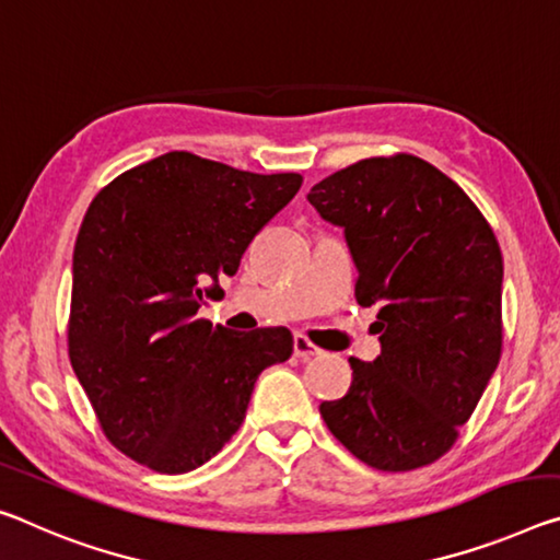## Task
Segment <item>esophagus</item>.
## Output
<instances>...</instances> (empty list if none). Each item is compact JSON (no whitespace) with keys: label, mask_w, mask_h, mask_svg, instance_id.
<instances>
[{"label":"esophagus","mask_w":560,"mask_h":560,"mask_svg":"<svg viewBox=\"0 0 560 560\" xmlns=\"http://www.w3.org/2000/svg\"><path fill=\"white\" fill-rule=\"evenodd\" d=\"M322 349H318L316 343H312L306 339V336H301V334H296L294 336V357L296 359H314V357H322Z\"/></svg>","instance_id":"obj_1"}]
</instances>
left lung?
<instances>
[{
	"label": "left lung",
	"instance_id": "left-lung-1",
	"mask_svg": "<svg viewBox=\"0 0 560 560\" xmlns=\"http://www.w3.org/2000/svg\"><path fill=\"white\" fill-rule=\"evenodd\" d=\"M343 226L359 306H376L381 357L349 359V394L318 406L328 431L378 471L448 454L503 349V256L460 186L413 154L371 156L308 191Z\"/></svg>",
	"mask_w": 560,
	"mask_h": 560
}]
</instances>
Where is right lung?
Returning a JSON list of instances; mask_svg holds the SVG:
<instances>
[{
  "label": "right lung",
  "instance_id": "right-lung-1",
  "mask_svg": "<svg viewBox=\"0 0 560 560\" xmlns=\"http://www.w3.org/2000/svg\"><path fill=\"white\" fill-rule=\"evenodd\" d=\"M301 174L242 172L168 152L119 174L79 226L69 361L104 436L159 474L217 456L244 423L261 371L294 351L289 328L232 331L197 318Z\"/></svg>",
  "mask_w": 560,
  "mask_h": 560
}]
</instances>
